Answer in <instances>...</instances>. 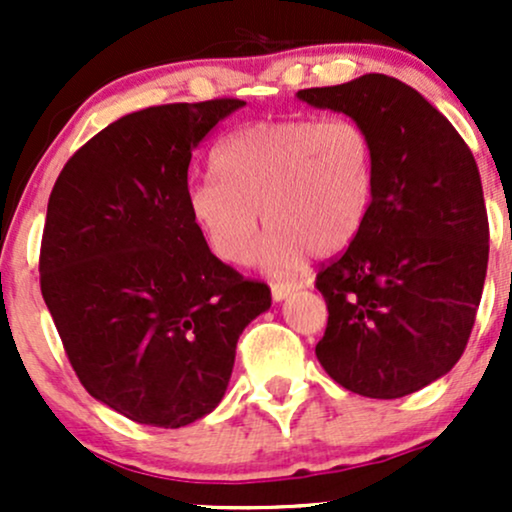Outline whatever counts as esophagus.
I'll return each instance as SVG.
<instances>
[{"instance_id": "esophagus-1", "label": "esophagus", "mask_w": 512, "mask_h": 512, "mask_svg": "<svg viewBox=\"0 0 512 512\" xmlns=\"http://www.w3.org/2000/svg\"><path fill=\"white\" fill-rule=\"evenodd\" d=\"M298 289H303V284H274L272 286V298L276 303L279 301H284V298H289L293 291H298Z\"/></svg>"}]
</instances>
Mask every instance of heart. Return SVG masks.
I'll return each mask as SVG.
<instances>
[{"instance_id":"b5f03b06","label":"heart","mask_w":512,"mask_h":512,"mask_svg":"<svg viewBox=\"0 0 512 512\" xmlns=\"http://www.w3.org/2000/svg\"><path fill=\"white\" fill-rule=\"evenodd\" d=\"M214 180L187 195L192 221L223 262L250 264L269 228L262 267L296 272L315 255L349 248L375 197V144L351 117L264 120L223 137L211 154Z\"/></svg>"}]
</instances>
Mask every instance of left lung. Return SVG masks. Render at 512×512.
<instances>
[{
    "label": "left lung",
    "mask_w": 512,
    "mask_h": 512,
    "mask_svg": "<svg viewBox=\"0 0 512 512\" xmlns=\"http://www.w3.org/2000/svg\"><path fill=\"white\" fill-rule=\"evenodd\" d=\"M375 144V197L354 243L317 274L320 366L356 395L397 399L460 361L489 264V219L472 151L419 91L385 74L303 88Z\"/></svg>",
    "instance_id": "8db88e82"
}]
</instances>
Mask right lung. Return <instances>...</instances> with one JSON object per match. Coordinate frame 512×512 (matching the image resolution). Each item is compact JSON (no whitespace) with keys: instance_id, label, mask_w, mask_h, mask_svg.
<instances>
[{"instance_id":"right-lung-1","label":"right lung","mask_w":512,"mask_h":512,"mask_svg":"<svg viewBox=\"0 0 512 512\" xmlns=\"http://www.w3.org/2000/svg\"><path fill=\"white\" fill-rule=\"evenodd\" d=\"M238 98L125 115L62 168L40 245V291L91 397L146 426L219 407L267 284L211 255L187 209L192 151Z\"/></svg>"}]
</instances>
